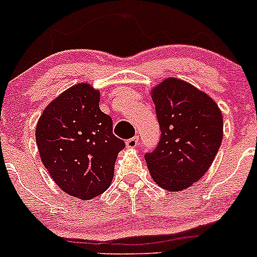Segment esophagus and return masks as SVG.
<instances>
[{"label":"esophagus","mask_w":257,"mask_h":257,"mask_svg":"<svg viewBox=\"0 0 257 257\" xmlns=\"http://www.w3.org/2000/svg\"><path fill=\"white\" fill-rule=\"evenodd\" d=\"M125 147L128 148V149H136V148H138L139 147L138 137H134V138L128 139V141L125 142Z\"/></svg>","instance_id":"34e87169"}]
</instances>
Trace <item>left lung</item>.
<instances>
[{"mask_svg": "<svg viewBox=\"0 0 257 257\" xmlns=\"http://www.w3.org/2000/svg\"><path fill=\"white\" fill-rule=\"evenodd\" d=\"M162 137L145 154L153 180L181 191L204 177L222 141V114L214 99L190 83L167 78L152 89Z\"/></svg>", "mask_w": 257, "mask_h": 257, "instance_id": "left-lung-1", "label": "left lung"}]
</instances>
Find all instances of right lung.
<instances>
[{"instance_id": "obj_1", "label": "right lung", "mask_w": 257, "mask_h": 257, "mask_svg": "<svg viewBox=\"0 0 257 257\" xmlns=\"http://www.w3.org/2000/svg\"><path fill=\"white\" fill-rule=\"evenodd\" d=\"M99 90L78 83L54 98L36 126L41 160L68 195L89 200L112 184L114 164L125 144L99 109Z\"/></svg>"}]
</instances>
